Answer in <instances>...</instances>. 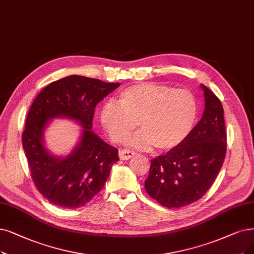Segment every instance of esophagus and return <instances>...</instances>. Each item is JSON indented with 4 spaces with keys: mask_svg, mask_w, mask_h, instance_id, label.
<instances>
[{
    "mask_svg": "<svg viewBox=\"0 0 254 254\" xmlns=\"http://www.w3.org/2000/svg\"><path fill=\"white\" fill-rule=\"evenodd\" d=\"M134 155H136L135 152L130 151V150L123 149V150L119 151V156L121 159H123V160H128L130 158H132Z\"/></svg>",
    "mask_w": 254,
    "mask_h": 254,
    "instance_id": "esophagus-1",
    "label": "esophagus"
}]
</instances>
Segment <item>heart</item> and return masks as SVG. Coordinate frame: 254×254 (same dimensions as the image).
<instances>
[{"label":"heart","instance_id":"heart-1","mask_svg":"<svg viewBox=\"0 0 254 254\" xmlns=\"http://www.w3.org/2000/svg\"><path fill=\"white\" fill-rule=\"evenodd\" d=\"M198 105L187 89L157 83L127 87L118 103L108 101L100 110V121L116 143H123L139 126L143 128L128 140L138 149L157 147L170 151L178 147L195 124Z\"/></svg>","mask_w":254,"mask_h":254}]
</instances>
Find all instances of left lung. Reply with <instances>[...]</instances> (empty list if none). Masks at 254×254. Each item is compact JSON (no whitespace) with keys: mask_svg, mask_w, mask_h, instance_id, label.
I'll list each match as a JSON object with an SVG mask.
<instances>
[{"mask_svg":"<svg viewBox=\"0 0 254 254\" xmlns=\"http://www.w3.org/2000/svg\"><path fill=\"white\" fill-rule=\"evenodd\" d=\"M205 108L199 123L175 149L151 160L145 180L148 194L168 208L189 205L214 184L226 154V129L221 101L205 85Z\"/></svg>","mask_w":254,"mask_h":254,"instance_id":"8db88e82","label":"left lung"}]
</instances>
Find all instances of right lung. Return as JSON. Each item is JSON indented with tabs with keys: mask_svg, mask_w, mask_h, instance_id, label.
<instances>
[{
	"mask_svg": "<svg viewBox=\"0 0 254 254\" xmlns=\"http://www.w3.org/2000/svg\"><path fill=\"white\" fill-rule=\"evenodd\" d=\"M120 85L72 75L50 83L33 101L23 131V148L36 189L52 204L81 207L106 184L119 160L118 149L95 134L93 119L97 104ZM56 117L83 126L79 143L64 158L51 155L43 144V131Z\"/></svg>",
	"mask_w": 254,
	"mask_h": 254,
	"instance_id": "1",
	"label": "right lung"
}]
</instances>
